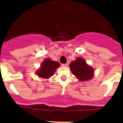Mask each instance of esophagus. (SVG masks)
Instances as JSON below:
<instances>
[{"label": "esophagus", "mask_w": 123, "mask_h": 123, "mask_svg": "<svg viewBox=\"0 0 123 123\" xmlns=\"http://www.w3.org/2000/svg\"><path fill=\"white\" fill-rule=\"evenodd\" d=\"M68 66V63H65V64H63L62 67H67Z\"/></svg>", "instance_id": "obj_1"}]
</instances>
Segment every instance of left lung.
Instances as JSON below:
<instances>
[{
    "instance_id": "8db88e82",
    "label": "left lung",
    "mask_w": 123,
    "mask_h": 123,
    "mask_svg": "<svg viewBox=\"0 0 123 123\" xmlns=\"http://www.w3.org/2000/svg\"><path fill=\"white\" fill-rule=\"evenodd\" d=\"M69 68L73 74L80 81H87L94 76V69L88 65L82 57L79 56L69 64Z\"/></svg>"
}]
</instances>
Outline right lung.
Returning <instances> with one entry per match:
<instances>
[{
    "instance_id": "1",
    "label": "right lung",
    "mask_w": 123,
    "mask_h": 123,
    "mask_svg": "<svg viewBox=\"0 0 123 123\" xmlns=\"http://www.w3.org/2000/svg\"><path fill=\"white\" fill-rule=\"evenodd\" d=\"M60 67L58 62L52 60L50 58H45L41 64V67L36 71V74L41 78L47 79L52 77Z\"/></svg>"
}]
</instances>
